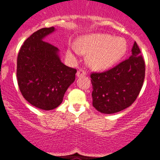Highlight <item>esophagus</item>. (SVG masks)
I'll list each match as a JSON object with an SVG mask.
<instances>
[{"instance_id":"obj_1","label":"esophagus","mask_w":160,"mask_h":160,"mask_svg":"<svg viewBox=\"0 0 160 160\" xmlns=\"http://www.w3.org/2000/svg\"><path fill=\"white\" fill-rule=\"evenodd\" d=\"M86 75H87V72H86L83 69H79L78 71H77V77H83V76H86Z\"/></svg>"}]
</instances>
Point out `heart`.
<instances>
[{
  "label": "heart",
  "instance_id": "obj_1",
  "mask_svg": "<svg viewBox=\"0 0 160 160\" xmlns=\"http://www.w3.org/2000/svg\"><path fill=\"white\" fill-rule=\"evenodd\" d=\"M128 44L123 37H114L108 33H93L80 37L77 48L72 47L67 55L75 59L79 52L88 56L87 64L93 70L103 71L116 64L123 58Z\"/></svg>",
  "mask_w": 160,
  "mask_h": 160
}]
</instances>
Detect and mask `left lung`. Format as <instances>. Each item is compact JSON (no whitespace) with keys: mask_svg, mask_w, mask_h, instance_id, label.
<instances>
[{"mask_svg":"<svg viewBox=\"0 0 160 160\" xmlns=\"http://www.w3.org/2000/svg\"><path fill=\"white\" fill-rule=\"evenodd\" d=\"M144 77V60L135 42L128 59L108 71L91 74L93 107L104 114L128 108L139 96Z\"/></svg>","mask_w":160,"mask_h":160,"instance_id":"left-lung-1","label":"left lung"}]
</instances>
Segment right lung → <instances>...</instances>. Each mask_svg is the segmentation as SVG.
<instances>
[{"instance_id": "obj_1", "label": "right lung", "mask_w": 160, "mask_h": 160, "mask_svg": "<svg viewBox=\"0 0 160 160\" xmlns=\"http://www.w3.org/2000/svg\"><path fill=\"white\" fill-rule=\"evenodd\" d=\"M54 31V27L37 30L24 41L17 57V77L21 94L32 106L45 111L62 103L77 73L61 62L57 47L44 41Z\"/></svg>"}]
</instances>
